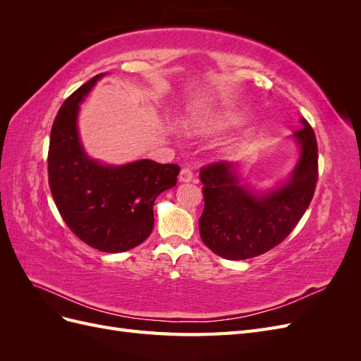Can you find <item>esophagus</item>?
Segmentation results:
<instances>
[{
    "label": "esophagus",
    "instance_id": "esophagus-1",
    "mask_svg": "<svg viewBox=\"0 0 361 361\" xmlns=\"http://www.w3.org/2000/svg\"><path fill=\"white\" fill-rule=\"evenodd\" d=\"M191 179H192V171H191V169H188V167L182 169L180 173H179V180H180V182H191Z\"/></svg>",
    "mask_w": 361,
    "mask_h": 361
}]
</instances>
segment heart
<instances>
[{"mask_svg":"<svg viewBox=\"0 0 361 361\" xmlns=\"http://www.w3.org/2000/svg\"><path fill=\"white\" fill-rule=\"evenodd\" d=\"M235 123V117L233 116H223L218 120H215L214 122V126L215 128H226V126H231Z\"/></svg>","mask_w":361,"mask_h":361,"instance_id":"b5f03b06","label":"heart"}]
</instances>
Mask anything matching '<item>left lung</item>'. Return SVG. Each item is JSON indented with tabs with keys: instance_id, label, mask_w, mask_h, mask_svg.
I'll return each mask as SVG.
<instances>
[{
	"instance_id": "8db88e82",
	"label": "left lung",
	"mask_w": 361,
	"mask_h": 361,
	"mask_svg": "<svg viewBox=\"0 0 361 361\" xmlns=\"http://www.w3.org/2000/svg\"><path fill=\"white\" fill-rule=\"evenodd\" d=\"M292 135L297 164L286 180L269 190L243 183V166L221 161L200 170L204 209L199 220L202 241L215 255L244 260L279 245L307 209L318 182V145L307 120Z\"/></svg>"
}]
</instances>
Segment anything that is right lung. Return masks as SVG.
Listing matches in <instances>:
<instances>
[{
    "label": "right lung",
    "mask_w": 361,
    "mask_h": 361,
    "mask_svg": "<svg viewBox=\"0 0 361 361\" xmlns=\"http://www.w3.org/2000/svg\"><path fill=\"white\" fill-rule=\"evenodd\" d=\"M102 76H93L63 102L51 129L48 176L54 202L71 231L104 253H122L152 233L155 200L176 185L180 169L150 159L110 166L85 154L78 133L80 105Z\"/></svg>",
    "instance_id": "add662e5"
}]
</instances>
